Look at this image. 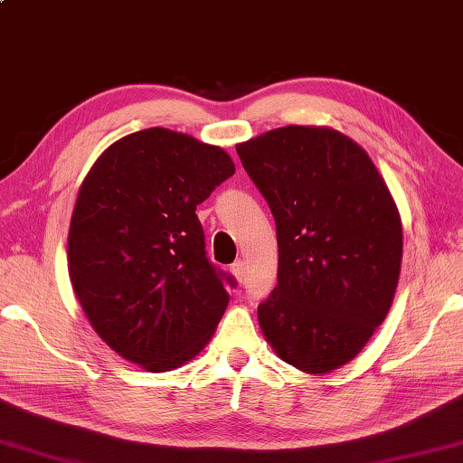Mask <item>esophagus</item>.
I'll use <instances>...</instances> for the list:
<instances>
[{"mask_svg":"<svg viewBox=\"0 0 463 463\" xmlns=\"http://www.w3.org/2000/svg\"><path fill=\"white\" fill-rule=\"evenodd\" d=\"M230 273L235 277V280H238V283H241V280L245 279V261H235L232 267H230Z\"/></svg>","mask_w":463,"mask_h":463,"instance_id":"esophagus-1","label":"esophagus"}]
</instances>
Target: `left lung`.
I'll return each mask as SVG.
<instances>
[{
    "label": "left lung",
    "instance_id": "1",
    "mask_svg": "<svg viewBox=\"0 0 463 463\" xmlns=\"http://www.w3.org/2000/svg\"><path fill=\"white\" fill-rule=\"evenodd\" d=\"M235 151L277 223V287L259 304V326L285 364L330 373L391 310L399 208L364 146L332 128L270 129Z\"/></svg>",
    "mask_w": 463,
    "mask_h": 463
}]
</instances>
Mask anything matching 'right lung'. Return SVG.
Instances as JSON below:
<instances>
[{"mask_svg":"<svg viewBox=\"0 0 463 463\" xmlns=\"http://www.w3.org/2000/svg\"><path fill=\"white\" fill-rule=\"evenodd\" d=\"M233 173L222 146L149 128L111 143L78 190L74 295L101 340L151 373L196 357L228 308L196 206Z\"/></svg>","mask_w":463,"mask_h":463,"instance_id":"1","label":"right lung"}]
</instances>
